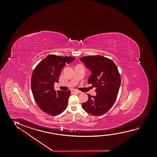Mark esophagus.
<instances>
[{"mask_svg": "<svg viewBox=\"0 0 157 157\" xmlns=\"http://www.w3.org/2000/svg\"><path fill=\"white\" fill-rule=\"evenodd\" d=\"M73 92L75 94H78L79 93V91H78V90H73Z\"/></svg>", "mask_w": 157, "mask_h": 157, "instance_id": "obj_1", "label": "esophagus"}]
</instances>
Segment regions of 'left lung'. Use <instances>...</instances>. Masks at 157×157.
<instances>
[{
    "label": "left lung",
    "mask_w": 157,
    "mask_h": 157,
    "mask_svg": "<svg viewBox=\"0 0 157 157\" xmlns=\"http://www.w3.org/2000/svg\"><path fill=\"white\" fill-rule=\"evenodd\" d=\"M80 59L91 71L88 83L95 87L97 93L95 96L88 94V101L82 103V108L93 116L103 115L111 108L118 95L121 75L117 67L112 59L100 55Z\"/></svg>",
    "instance_id": "obj_1"
}]
</instances>
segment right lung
Instances as JSON below:
<instances>
[{"instance_id":"right-lung-1","label":"right lung","mask_w":157,"mask_h":157,"mask_svg":"<svg viewBox=\"0 0 157 157\" xmlns=\"http://www.w3.org/2000/svg\"><path fill=\"white\" fill-rule=\"evenodd\" d=\"M75 57L49 55L35 67L31 78V88L35 100L43 112L52 116L66 109L70 90L56 92L54 84L58 82L60 71Z\"/></svg>"}]
</instances>
